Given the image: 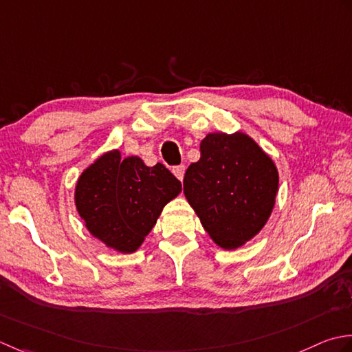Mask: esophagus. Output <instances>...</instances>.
I'll use <instances>...</instances> for the list:
<instances>
[{
	"instance_id": "34e87169",
	"label": "esophagus",
	"mask_w": 352,
	"mask_h": 352,
	"mask_svg": "<svg viewBox=\"0 0 352 352\" xmlns=\"http://www.w3.org/2000/svg\"><path fill=\"white\" fill-rule=\"evenodd\" d=\"M173 175L179 179V181H182L184 175H185V167L184 166H177L173 168Z\"/></svg>"
}]
</instances>
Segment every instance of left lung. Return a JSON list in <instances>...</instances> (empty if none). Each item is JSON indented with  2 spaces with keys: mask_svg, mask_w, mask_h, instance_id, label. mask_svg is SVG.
I'll list each match as a JSON object with an SVG mask.
<instances>
[{
  "mask_svg": "<svg viewBox=\"0 0 352 352\" xmlns=\"http://www.w3.org/2000/svg\"><path fill=\"white\" fill-rule=\"evenodd\" d=\"M279 175L272 157L248 133L212 132L200 160L186 168L184 195L217 246L241 248L266 226Z\"/></svg>",
  "mask_w": 352,
  "mask_h": 352,
  "instance_id": "8db88e82",
  "label": "left lung"
}]
</instances>
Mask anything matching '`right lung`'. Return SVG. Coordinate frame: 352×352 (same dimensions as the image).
I'll return each instance as SVG.
<instances>
[{
    "instance_id": "obj_1",
    "label": "right lung",
    "mask_w": 352,
    "mask_h": 352,
    "mask_svg": "<svg viewBox=\"0 0 352 352\" xmlns=\"http://www.w3.org/2000/svg\"><path fill=\"white\" fill-rule=\"evenodd\" d=\"M182 185L157 162L147 167L138 156L107 150L78 176L74 204L92 236L120 254H133L160 219L162 208Z\"/></svg>"
}]
</instances>
